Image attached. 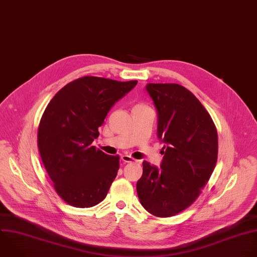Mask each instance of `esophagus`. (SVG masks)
<instances>
[{"mask_svg": "<svg viewBox=\"0 0 257 257\" xmlns=\"http://www.w3.org/2000/svg\"><path fill=\"white\" fill-rule=\"evenodd\" d=\"M121 159H122L124 162H132V161H136V159H135V158H133L132 156L127 155V154H123V155H121Z\"/></svg>", "mask_w": 257, "mask_h": 257, "instance_id": "obj_1", "label": "esophagus"}]
</instances>
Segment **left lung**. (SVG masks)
<instances>
[{
    "label": "left lung",
    "mask_w": 257,
    "mask_h": 257,
    "mask_svg": "<svg viewBox=\"0 0 257 257\" xmlns=\"http://www.w3.org/2000/svg\"><path fill=\"white\" fill-rule=\"evenodd\" d=\"M157 113V137L164 143L160 167L143 161L139 201L157 217L191 206L208 183L218 156V135L201 102L178 83H147Z\"/></svg>",
    "instance_id": "8db88e82"
}]
</instances>
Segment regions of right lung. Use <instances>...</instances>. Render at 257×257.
Here are the masks:
<instances>
[{"label": "right lung", "mask_w": 257, "mask_h": 257, "mask_svg": "<svg viewBox=\"0 0 257 257\" xmlns=\"http://www.w3.org/2000/svg\"><path fill=\"white\" fill-rule=\"evenodd\" d=\"M137 80L77 78L57 92L38 127V149L59 197L76 208L101 203L115 180L120 157L93 146L99 127Z\"/></svg>", "instance_id": "1"}]
</instances>
